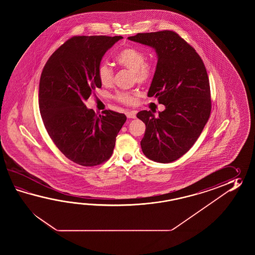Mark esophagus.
Segmentation results:
<instances>
[{
	"label": "esophagus",
	"mask_w": 255,
	"mask_h": 255,
	"mask_svg": "<svg viewBox=\"0 0 255 255\" xmlns=\"http://www.w3.org/2000/svg\"><path fill=\"white\" fill-rule=\"evenodd\" d=\"M127 118L128 119H135V112H127Z\"/></svg>",
	"instance_id": "obj_1"
}]
</instances>
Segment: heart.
Segmentation results:
<instances>
[{
  "mask_svg": "<svg viewBox=\"0 0 255 255\" xmlns=\"http://www.w3.org/2000/svg\"><path fill=\"white\" fill-rule=\"evenodd\" d=\"M119 65L130 70L133 74V80L146 85L151 81L154 75V68L151 65L145 63L146 55L135 47H127L121 50L116 56ZM113 71L106 63L100 64L98 68V77L103 86H110L113 83ZM116 99L120 103L131 106L135 103V93L120 92L116 95Z\"/></svg>",
  "mask_w": 255,
  "mask_h": 255,
  "instance_id": "b5f03b06",
  "label": "heart"
}]
</instances>
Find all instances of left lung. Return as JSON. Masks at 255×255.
Returning <instances> with one entry per match:
<instances>
[{
  "mask_svg": "<svg viewBox=\"0 0 255 255\" xmlns=\"http://www.w3.org/2000/svg\"><path fill=\"white\" fill-rule=\"evenodd\" d=\"M128 39L155 49L157 67L147 97L165 106L157 118L146 110L136 115L146 125L142 151L156 162H173L190 150L211 115L205 65L195 49L173 31L137 33Z\"/></svg>",
  "mask_w": 255,
  "mask_h": 255,
  "instance_id": "8db88e82",
  "label": "left lung"
}]
</instances>
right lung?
Returning <instances> with one entry per match:
<instances>
[{
  "label": "right lung",
  "instance_id": "obj_1",
  "mask_svg": "<svg viewBox=\"0 0 255 255\" xmlns=\"http://www.w3.org/2000/svg\"><path fill=\"white\" fill-rule=\"evenodd\" d=\"M122 36H74L49 57L39 84V108L55 146L73 162L94 167L107 161L125 115L105 110L97 116L85 102L102 84L98 68Z\"/></svg>",
  "mask_w": 255,
  "mask_h": 255
}]
</instances>
